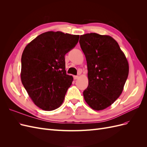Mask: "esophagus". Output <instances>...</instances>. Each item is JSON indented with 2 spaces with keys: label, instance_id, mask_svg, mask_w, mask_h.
Masks as SVG:
<instances>
[{
  "label": "esophagus",
  "instance_id": "1",
  "mask_svg": "<svg viewBox=\"0 0 147 147\" xmlns=\"http://www.w3.org/2000/svg\"><path fill=\"white\" fill-rule=\"evenodd\" d=\"M78 75H74V80H77V78H78Z\"/></svg>",
  "mask_w": 147,
  "mask_h": 147
}]
</instances>
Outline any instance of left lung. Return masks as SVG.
<instances>
[{
    "label": "left lung",
    "instance_id": "1",
    "mask_svg": "<svg viewBox=\"0 0 147 147\" xmlns=\"http://www.w3.org/2000/svg\"><path fill=\"white\" fill-rule=\"evenodd\" d=\"M79 43L88 71L84 99L93 110H104L123 92L129 74L127 60L118 43L109 35L86 34L80 35Z\"/></svg>",
    "mask_w": 147,
    "mask_h": 147
}]
</instances>
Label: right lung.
Wrapping results in <instances>:
<instances>
[{"label": "right lung", "mask_w": 147, "mask_h": 147, "mask_svg": "<svg viewBox=\"0 0 147 147\" xmlns=\"http://www.w3.org/2000/svg\"><path fill=\"white\" fill-rule=\"evenodd\" d=\"M78 40V35L48 31L25 47L21 56V82L40 109L51 111L63 104L73 81L72 75L66 74L65 55Z\"/></svg>", "instance_id": "right-lung-1"}]
</instances>
